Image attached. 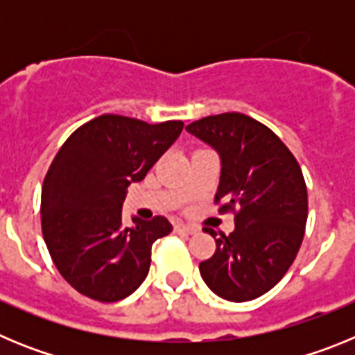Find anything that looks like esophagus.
Here are the masks:
<instances>
[{
    "label": "esophagus",
    "instance_id": "1",
    "mask_svg": "<svg viewBox=\"0 0 355 355\" xmlns=\"http://www.w3.org/2000/svg\"><path fill=\"white\" fill-rule=\"evenodd\" d=\"M174 229H175V233H180V234H196L197 233V227H192V225L178 224Z\"/></svg>",
    "mask_w": 355,
    "mask_h": 355
}]
</instances>
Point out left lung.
Segmentation results:
<instances>
[{
    "label": "left lung",
    "instance_id": "obj_1",
    "mask_svg": "<svg viewBox=\"0 0 355 355\" xmlns=\"http://www.w3.org/2000/svg\"><path fill=\"white\" fill-rule=\"evenodd\" d=\"M187 130L218 150L222 174L213 202L218 213L234 215V231L216 238L200 275L222 299H258L284 277L306 233L307 188L299 162L270 128L238 112L202 117Z\"/></svg>",
    "mask_w": 355,
    "mask_h": 355
}]
</instances>
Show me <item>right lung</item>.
<instances>
[{
  "label": "right lung",
  "mask_w": 355,
  "mask_h": 355,
  "mask_svg": "<svg viewBox=\"0 0 355 355\" xmlns=\"http://www.w3.org/2000/svg\"><path fill=\"white\" fill-rule=\"evenodd\" d=\"M183 126L105 114L85 122L56 153L44 178L40 224L55 266L85 297L117 302L147 277L150 247L172 225L155 216L128 227L122 202Z\"/></svg>",
  "instance_id": "right-lung-1"
}]
</instances>
